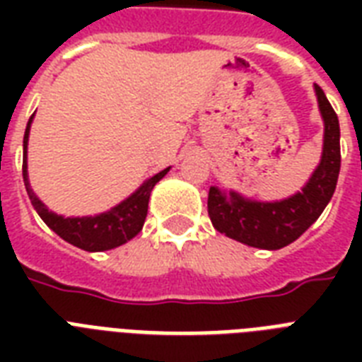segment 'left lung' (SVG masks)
<instances>
[{
	"instance_id": "8db88e82",
	"label": "left lung",
	"mask_w": 362,
	"mask_h": 362,
	"mask_svg": "<svg viewBox=\"0 0 362 362\" xmlns=\"http://www.w3.org/2000/svg\"><path fill=\"white\" fill-rule=\"evenodd\" d=\"M315 95L325 122L323 156L303 192L278 203L247 201L235 192L229 195L218 187L209 192V216L212 226L226 237L263 250L280 247L297 240L321 216L337 189L340 173V124L329 99L315 84Z\"/></svg>"
}]
</instances>
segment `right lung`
<instances>
[{
    "label": "right lung",
    "instance_id": "1",
    "mask_svg": "<svg viewBox=\"0 0 362 362\" xmlns=\"http://www.w3.org/2000/svg\"><path fill=\"white\" fill-rule=\"evenodd\" d=\"M33 118V116H31ZM31 118L28 122L24 133V163H22V176H24L25 192L30 195L31 204L35 206L37 214L41 216L42 221L52 229L58 237L67 240L73 246L86 250V252H105V250H112L116 246H122L127 240L139 235L144 226L148 214V201H150V193L153 186L158 184L167 170L158 173L146 180L139 189H136L131 197H127L124 203H120L109 212L99 216H86V218H64L50 212L45 204L37 199L33 189L30 187L28 182V163H25V150H28V135H30Z\"/></svg>",
    "mask_w": 362,
    "mask_h": 362
}]
</instances>
